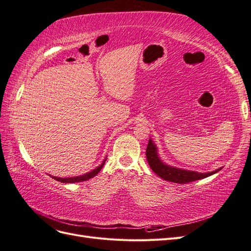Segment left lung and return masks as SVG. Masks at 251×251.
I'll return each instance as SVG.
<instances>
[{"label": "left lung", "mask_w": 251, "mask_h": 251, "mask_svg": "<svg viewBox=\"0 0 251 251\" xmlns=\"http://www.w3.org/2000/svg\"><path fill=\"white\" fill-rule=\"evenodd\" d=\"M146 155H147L150 168L153 170V172L163 180L171 181V182H174V183L185 184V183H188V182H193V181L209 177L211 175H214L222 170V168H220L214 172L199 173V172L182 170L179 168H175V166H171L169 164L164 163L160 159V157H159L156 144L151 139L149 140Z\"/></svg>", "instance_id": "1"}]
</instances>
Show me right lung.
Returning <instances> with one entry per match:
<instances>
[{
    "label": "right lung",
    "mask_w": 251,
    "mask_h": 251,
    "mask_svg": "<svg viewBox=\"0 0 251 251\" xmlns=\"http://www.w3.org/2000/svg\"><path fill=\"white\" fill-rule=\"evenodd\" d=\"M105 160H107V158H105L104 160L102 161V163H101L100 166H97L96 169H94L93 171H91V172H89V173H87V174H83V175H81V176L70 177V178H59V177H55V176H51V175H49V176H51V178L55 179L56 181L62 182V183H76V182L87 181V180H89V179H91V178L95 177L96 175L100 172V170L102 169V166H103Z\"/></svg>",
    "instance_id": "right-lung-1"
}]
</instances>
